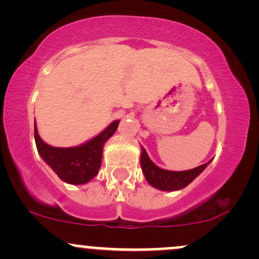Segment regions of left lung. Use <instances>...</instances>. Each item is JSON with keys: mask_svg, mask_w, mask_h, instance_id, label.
Segmentation results:
<instances>
[{"mask_svg": "<svg viewBox=\"0 0 259 259\" xmlns=\"http://www.w3.org/2000/svg\"><path fill=\"white\" fill-rule=\"evenodd\" d=\"M140 162H141L142 173L145 174V179L148 181L150 185H152L158 190H162V191H177V190H181L186 187L192 180L196 179L207 168L210 160L200 165V167L190 169V170H165V169L157 167L152 160L150 159L146 150L141 147Z\"/></svg>", "mask_w": 259, "mask_h": 259, "instance_id": "obj_1", "label": "left lung"}]
</instances>
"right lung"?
I'll use <instances>...</instances> for the list:
<instances>
[{
	"label": "right lung",
	"instance_id": "obj_1",
	"mask_svg": "<svg viewBox=\"0 0 259 259\" xmlns=\"http://www.w3.org/2000/svg\"><path fill=\"white\" fill-rule=\"evenodd\" d=\"M118 124L119 120H114L102 133L79 146L53 147L44 142L40 138L35 121L34 135L37 152L64 183L72 185L86 184L99 173L102 162L103 146L107 140L115 133Z\"/></svg>",
	"mask_w": 259,
	"mask_h": 259
}]
</instances>
